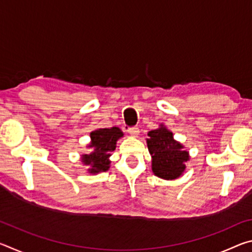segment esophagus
<instances>
[{"instance_id": "esophagus-1", "label": "esophagus", "mask_w": 252, "mask_h": 252, "mask_svg": "<svg viewBox=\"0 0 252 252\" xmlns=\"http://www.w3.org/2000/svg\"><path fill=\"white\" fill-rule=\"evenodd\" d=\"M127 132H129V134L132 136H138L140 131H139V127L133 126V127H130V129L127 130Z\"/></svg>"}]
</instances>
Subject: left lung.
Returning a JSON list of instances; mask_svg holds the SVG:
<instances>
[{"mask_svg":"<svg viewBox=\"0 0 252 252\" xmlns=\"http://www.w3.org/2000/svg\"><path fill=\"white\" fill-rule=\"evenodd\" d=\"M147 144L152 157V171L164 180H173L181 176L189 160V152L183 150L181 143L163 125L148 133Z\"/></svg>","mask_w":252,"mask_h":252,"instance_id":"left-lung-1","label":"left lung"}]
</instances>
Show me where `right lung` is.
<instances>
[{
	"mask_svg": "<svg viewBox=\"0 0 252 252\" xmlns=\"http://www.w3.org/2000/svg\"><path fill=\"white\" fill-rule=\"evenodd\" d=\"M91 143L89 148H92V152L82 156L83 164L90 167L89 173H99L108 171L110 168L111 152L116 150L117 141L123 136V132L117 126L111 129H97L90 133Z\"/></svg>",
	"mask_w": 252,
	"mask_h": 252,
	"instance_id": "right-lung-1",
	"label": "right lung"
}]
</instances>
